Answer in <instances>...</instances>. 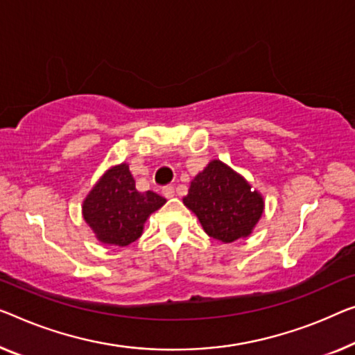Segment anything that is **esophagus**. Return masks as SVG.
I'll return each instance as SVG.
<instances>
[{"label": "esophagus", "mask_w": 355, "mask_h": 355, "mask_svg": "<svg viewBox=\"0 0 355 355\" xmlns=\"http://www.w3.org/2000/svg\"><path fill=\"white\" fill-rule=\"evenodd\" d=\"M162 193H164V196H166V198H173V196H175V188L168 184V187H164Z\"/></svg>", "instance_id": "obj_1"}]
</instances>
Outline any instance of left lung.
Returning a JSON list of instances; mask_svg holds the SVG:
<instances>
[{"label": "left lung", "mask_w": 355, "mask_h": 355, "mask_svg": "<svg viewBox=\"0 0 355 355\" xmlns=\"http://www.w3.org/2000/svg\"><path fill=\"white\" fill-rule=\"evenodd\" d=\"M183 204L216 241L234 242L252 232L263 214V198L221 161H211L191 182Z\"/></svg>", "instance_id": "left-lung-1"}]
</instances>
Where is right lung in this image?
I'll list each match as a JSON object with an SVG mask.
<instances>
[{"label": "right lung", "instance_id": "right-lung-1", "mask_svg": "<svg viewBox=\"0 0 355 355\" xmlns=\"http://www.w3.org/2000/svg\"><path fill=\"white\" fill-rule=\"evenodd\" d=\"M166 204L162 196L135 188L127 164L113 167L84 200L83 215L103 244L125 247L141 236L144 223Z\"/></svg>", "mask_w": 355, "mask_h": 355}]
</instances>
